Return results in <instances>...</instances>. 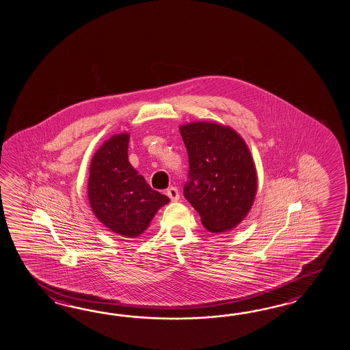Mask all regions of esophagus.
<instances>
[{"mask_svg": "<svg viewBox=\"0 0 350 350\" xmlns=\"http://www.w3.org/2000/svg\"><path fill=\"white\" fill-rule=\"evenodd\" d=\"M167 196L171 198V201H178L179 192L178 189L176 187H171L167 189Z\"/></svg>", "mask_w": 350, "mask_h": 350, "instance_id": "esophagus-1", "label": "esophagus"}]
</instances>
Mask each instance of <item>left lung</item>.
Wrapping results in <instances>:
<instances>
[{
  "mask_svg": "<svg viewBox=\"0 0 350 350\" xmlns=\"http://www.w3.org/2000/svg\"><path fill=\"white\" fill-rule=\"evenodd\" d=\"M188 153L185 197L211 232L237 228L256 198V165L234 129L198 121L179 126Z\"/></svg>",
  "mask_w": 350,
  "mask_h": 350,
  "instance_id": "8db88e82",
  "label": "left lung"
}]
</instances>
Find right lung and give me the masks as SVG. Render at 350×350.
<instances>
[{
    "instance_id": "obj_1",
    "label": "right lung",
    "mask_w": 350,
    "mask_h": 350,
    "mask_svg": "<svg viewBox=\"0 0 350 350\" xmlns=\"http://www.w3.org/2000/svg\"><path fill=\"white\" fill-rule=\"evenodd\" d=\"M130 135L121 133L103 143L90 165L88 200L96 217L124 238L142 235L170 198L154 191L129 162Z\"/></svg>"
}]
</instances>
